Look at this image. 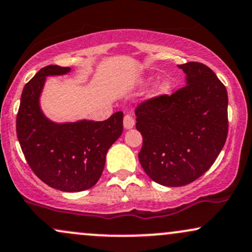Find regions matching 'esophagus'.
<instances>
[{
  "mask_svg": "<svg viewBox=\"0 0 252 252\" xmlns=\"http://www.w3.org/2000/svg\"><path fill=\"white\" fill-rule=\"evenodd\" d=\"M123 126H124V129L126 130H129V129H132L135 126V120L132 118L130 115H126L123 118Z\"/></svg>",
  "mask_w": 252,
  "mask_h": 252,
  "instance_id": "34e87169",
  "label": "esophagus"
}]
</instances>
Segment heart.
Here are the masks:
<instances>
[{
	"label": "heart",
	"instance_id": "obj_1",
	"mask_svg": "<svg viewBox=\"0 0 252 252\" xmlns=\"http://www.w3.org/2000/svg\"><path fill=\"white\" fill-rule=\"evenodd\" d=\"M153 81L151 77H147L144 78L142 83L143 84H149ZM172 90V82L169 80V78H164V80H160L159 82H157L156 86L154 87L153 93H151V97L154 98H159V97H164L166 95L171 93Z\"/></svg>",
	"mask_w": 252,
	"mask_h": 252
}]
</instances>
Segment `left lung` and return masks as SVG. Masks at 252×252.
I'll return each mask as SVG.
<instances>
[{
    "label": "left lung",
    "instance_id": "obj_1",
    "mask_svg": "<svg viewBox=\"0 0 252 252\" xmlns=\"http://www.w3.org/2000/svg\"><path fill=\"white\" fill-rule=\"evenodd\" d=\"M186 87L136 109V129L143 137L142 168L156 183L182 187L209 170L228 136V93L207 65H177Z\"/></svg>",
    "mask_w": 252,
    "mask_h": 252
}]
</instances>
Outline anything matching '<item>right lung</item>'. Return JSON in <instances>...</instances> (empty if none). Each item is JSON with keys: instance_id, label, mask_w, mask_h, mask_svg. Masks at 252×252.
I'll return each mask as SVG.
<instances>
[{"instance_id": "add662e5", "label": "right lung", "mask_w": 252, "mask_h": 252, "mask_svg": "<svg viewBox=\"0 0 252 252\" xmlns=\"http://www.w3.org/2000/svg\"><path fill=\"white\" fill-rule=\"evenodd\" d=\"M70 71L68 66H44L24 86L16 132L24 157L39 180L61 191L78 192L93 188L101 177L109 148L122 135L123 113L101 122L49 120L39 104L47 77Z\"/></svg>"}]
</instances>
